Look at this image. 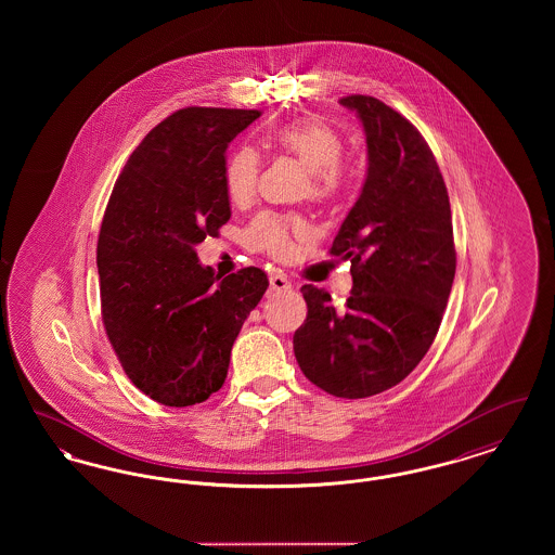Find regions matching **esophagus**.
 <instances>
[{"label": "esophagus", "mask_w": 555, "mask_h": 555, "mask_svg": "<svg viewBox=\"0 0 555 555\" xmlns=\"http://www.w3.org/2000/svg\"><path fill=\"white\" fill-rule=\"evenodd\" d=\"M270 289L276 291V293H283V291L291 289L289 279L285 276V274H281V272H274V274H270Z\"/></svg>", "instance_id": "34e87169"}]
</instances>
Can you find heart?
Returning <instances> with one entry per match:
<instances>
[{
    "instance_id": "heart-1",
    "label": "heart",
    "mask_w": 555,
    "mask_h": 555,
    "mask_svg": "<svg viewBox=\"0 0 555 555\" xmlns=\"http://www.w3.org/2000/svg\"><path fill=\"white\" fill-rule=\"evenodd\" d=\"M276 147L299 159L310 172V195L318 202H331L341 195L347 185V168L344 166L345 141L339 132L326 122L301 120L281 127L272 134ZM262 159L251 147L237 150L224 168V185L233 202L245 204L258 189ZM306 235V224L297 216L260 214L245 231V243L264 251L272 258H287L293 238Z\"/></svg>"
}]
</instances>
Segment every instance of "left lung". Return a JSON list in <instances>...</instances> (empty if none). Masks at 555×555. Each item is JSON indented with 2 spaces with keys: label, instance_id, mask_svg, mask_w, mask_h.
Returning a JSON list of instances; mask_svg holds the SVG:
<instances>
[{
  "label": "left lung",
  "instance_id": "8db88e82",
  "mask_svg": "<svg viewBox=\"0 0 555 555\" xmlns=\"http://www.w3.org/2000/svg\"><path fill=\"white\" fill-rule=\"evenodd\" d=\"M341 104L366 132L369 172L331 254L351 260L344 308L304 285L306 322L293 335L301 372L345 399L383 393L421 364L435 341L455 276L446 181L418 129L370 95Z\"/></svg>",
  "mask_w": 555,
  "mask_h": 555
}]
</instances>
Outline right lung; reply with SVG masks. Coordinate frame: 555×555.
<instances>
[{"instance_id":"add662e5","label":"right lung","mask_w":555,"mask_h":555,"mask_svg":"<svg viewBox=\"0 0 555 555\" xmlns=\"http://www.w3.org/2000/svg\"><path fill=\"white\" fill-rule=\"evenodd\" d=\"M258 116L175 112L132 152L107 202L98 241L107 339L132 385L170 408L224 385L238 331L268 289L260 268L220 279L195 254L231 218L224 154Z\"/></svg>"}]
</instances>
